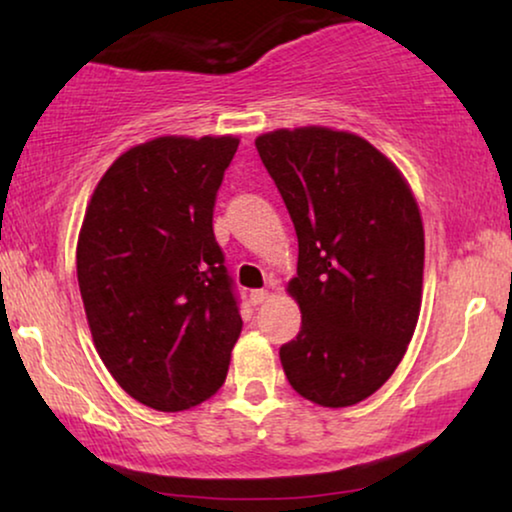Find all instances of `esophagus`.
I'll use <instances>...</instances> for the list:
<instances>
[{"instance_id": "34e87169", "label": "esophagus", "mask_w": 512, "mask_h": 512, "mask_svg": "<svg viewBox=\"0 0 512 512\" xmlns=\"http://www.w3.org/2000/svg\"><path fill=\"white\" fill-rule=\"evenodd\" d=\"M265 298H268V289H254V291H249L251 305H261Z\"/></svg>"}]
</instances>
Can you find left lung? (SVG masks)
I'll return each mask as SVG.
<instances>
[{"label": "left lung", "instance_id": "left-lung-1", "mask_svg": "<svg viewBox=\"0 0 512 512\" xmlns=\"http://www.w3.org/2000/svg\"><path fill=\"white\" fill-rule=\"evenodd\" d=\"M298 235L289 293L303 324L279 347L307 401L347 408L389 380L422 305L424 228L410 186L352 132L275 130L256 139Z\"/></svg>", "mask_w": 512, "mask_h": 512}]
</instances>
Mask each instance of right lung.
Returning a JSON list of instances; mask_svg holds the SVG:
<instances>
[{"instance_id": "add662e5", "label": "right lung", "mask_w": 512, "mask_h": 512, "mask_svg": "<svg viewBox=\"0 0 512 512\" xmlns=\"http://www.w3.org/2000/svg\"><path fill=\"white\" fill-rule=\"evenodd\" d=\"M237 144L132 146L88 202L76 275L90 333L114 380L149 408L188 410L226 382L242 317L212 219Z\"/></svg>"}]
</instances>
